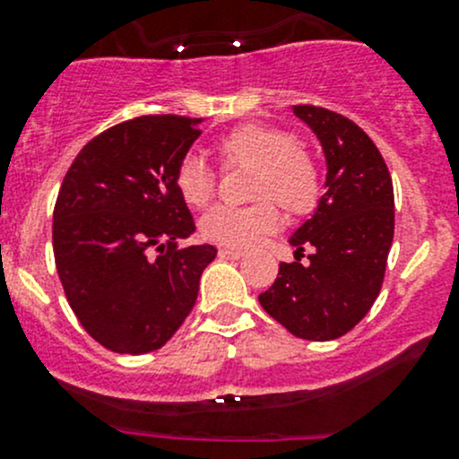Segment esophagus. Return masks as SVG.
Returning <instances> with one entry per match:
<instances>
[{
    "label": "esophagus",
    "mask_w": 459,
    "mask_h": 459,
    "mask_svg": "<svg viewBox=\"0 0 459 459\" xmlns=\"http://www.w3.org/2000/svg\"><path fill=\"white\" fill-rule=\"evenodd\" d=\"M220 257L221 259H239V257H244V253L242 251H238V248H220Z\"/></svg>",
    "instance_id": "1"
}]
</instances>
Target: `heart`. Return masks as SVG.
Wrapping results in <instances>:
<instances>
[{
	"mask_svg": "<svg viewBox=\"0 0 459 459\" xmlns=\"http://www.w3.org/2000/svg\"><path fill=\"white\" fill-rule=\"evenodd\" d=\"M217 152L226 166L255 170L253 200L264 202L248 208L217 206L208 211L200 221V233L211 242L226 248H248L264 235L275 233L281 215L268 196L295 215L316 208L319 200L316 160L281 128L257 122L239 124L217 140ZM173 184L182 202L191 208L208 206L215 193L212 173L193 155L179 161Z\"/></svg>",
	"mask_w": 459,
	"mask_h": 459,
	"instance_id": "obj_1",
	"label": "heart"
}]
</instances>
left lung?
<instances>
[{
  "label": "left lung",
  "mask_w": 459,
  "mask_h": 459,
  "mask_svg": "<svg viewBox=\"0 0 459 459\" xmlns=\"http://www.w3.org/2000/svg\"><path fill=\"white\" fill-rule=\"evenodd\" d=\"M293 113L322 143L326 193L289 239L295 257L308 248V262H281L259 304L295 337L328 342L367 316L382 289L395 229L393 182L377 146L349 117L308 104Z\"/></svg>",
  "instance_id": "8db88e82"
}]
</instances>
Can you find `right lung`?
<instances>
[{"mask_svg":"<svg viewBox=\"0 0 459 459\" xmlns=\"http://www.w3.org/2000/svg\"><path fill=\"white\" fill-rule=\"evenodd\" d=\"M200 124L178 115L117 124L82 148L59 188L53 251L64 293L88 335L115 353L161 349L217 255L211 244L178 247L195 224L173 175Z\"/></svg>","mask_w":459,"mask_h":459,"instance_id":"obj_1","label":"right lung"}]
</instances>
